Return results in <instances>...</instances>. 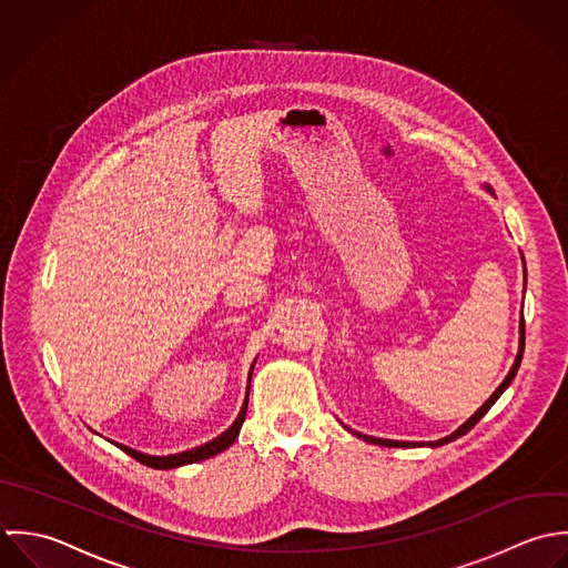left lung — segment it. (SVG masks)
<instances>
[{
    "label": "left lung",
    "instance_id": "obj_1",
    "mask_svg": "<svg viewBox=\"0 0 568 568\" xmlns=\"http://www.w3.org/2000/svg\"><path fill=\"white\" fill-rule=\"evenodd\" d=\"M483 189L487 191V193H491L494 195V189L489 186V184H483ZM523 256V254H520ZM523 265H525V256H523ZM525 285H527V267H525ZM523 351H525V321H523V314H520V341H518V353H516V359H514V364H511V368H509V373H507V377L500 382V386L491 393V397L463 424V426H458L456 430H454L453 435H448V437H444V439H439V442H428V444H424V442H419V444H415V442H393V439H377V437H368V435H359L357 430H351L348 426H344L351 435H355L357 439H362V442H366V444H375V446H384V448H442V446H446V444H450L454 439H458V437H463V435H467L483 417H485V413L496 404V399L509 388V384L514 382V377H516V373H518V366H520V362H523Z\"/></svg>",
    "mask_w": 568,
    "mask_h": 568
}]
</instances>
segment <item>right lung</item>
<instances>
[{"label": "right lung", "mask_w": 568, "mask_h": 568, "mask_svg": "<svg viewBox=\"0 0 568 568\" xmlns=\"http://www.w3.org/2000/svg\"><path fill=\"white\" fill-rule=\"evenodd\" d=\"M252 368H254V364H252ZM250 377H252V371H250ZM247 390H250V388H247ZM245 410H247V393H245V399H243V406H241L236 419L232 422V426L227 428L226 433H222V435L215 437L213 442H209V444H204V446H197V448H193V450L166 454V456H153V454L140 453V450H133V448L122 446V444H115V442H112V444L118 446L122 453L133 456V458L140 460L142 465H146V467H153V469H173V467H182V465H189V463H197V460H204V458H211V456H215V454L227 450V448L234 444V439L239 437V430H241L243 419H245Z\"/></svg>", "instance_id": "obj_1"}]
</instances>
